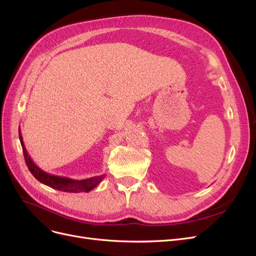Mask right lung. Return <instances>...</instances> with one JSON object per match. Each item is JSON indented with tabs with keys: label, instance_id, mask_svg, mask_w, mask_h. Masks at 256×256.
Returning a JSON list of instances; mask_svg holds the SVG:
<instances>
[{
	"label": "right lung",
	"instance_id": "1",
	"mask_svg": "<svg viewBox=\"0 0 256 256\" xmlns=\"http://www.w3.org/2000/svg\"><path fill=\"white\" fill-rule=\"evenodd\" d=\"M19 138H20V143L22 146L23 156H24L26 164L30 170V172L33 174V176L38 182H40L42 184H44L46 186H49V187H51L52 189L64 191V192H74V193L88 192V191L94 189L95 187H97V184L106 177V175L102 174V175L86 178V180H72V178H68V177L52 175V174L44 172L40 166H37L34 164V161L30 159V154H28L24 143H23L20 127H19Z\"/></svg>",
	"mask_w": 256,
	"mask_h": 256
}]
</instances>
